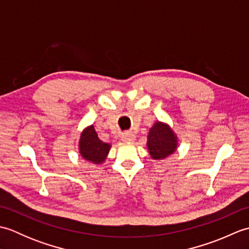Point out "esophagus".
Here are the masks:
<instances>
[{"label": "esophagus", "mask_w": 249, "mask_h": 249, "mask_svg": "<svg viewBox=\"0 0 249 249\" xmlns=\"http://www.w3.org/2000/svg\"><path fill=\"white\" fill-rule=\"evenodd\" d=\"M121 138L125 142H133V141H135L136 137L134 134H131V133H124L123 135H122Z\"/></svg>", "instance_id": "1"}]
</instances>
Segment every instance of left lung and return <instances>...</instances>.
Instances as JSON below:
<instances>
[{
	"label": "left lung",
	"mask_w": 249,
	"mask_h": 249,
	"mask_svg": "<svg viewBox=\"0 0 249 249\" xmlns=\"http://www.w3.org/2000/svg\"><path fill=\"white\" fill-rule=\"evenodd\" d=\"M146 145L153 160H163L176 152L178 137L168 124L156 122L149 131Z\"/></svg>",
	"instance_id": "1"
}]
</instances>
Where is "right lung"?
Returning a JSON list of instances; mask_svg holds the SVG:
<instances>
[{
  "mask_svg": "<svg viewBox=\"0 0 249 249\" xmlns=\"http://www.w3.org/2000/svg\"><path fill=\"white\" fill-rule=\"evenodd\" d=\"M111 145L105 143L98 138L94 126H88L84 129L79 140V153L86 160L94 162L95 165L103 163L110 151Z\"/></svg>",
  "mask_w": 249,
  "mask_h": 249,
  "instance_id": "add662e5",
  "label": "right lung"
}]
</instances>
